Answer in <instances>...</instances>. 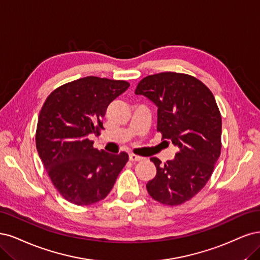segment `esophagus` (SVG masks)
Masks as SVG:
<instances>
[{
  "mask_svg": "<svg viewBox=\"0 0 260 260\" xmlns=\"http://www.w3.org/2000/svg\"><path fill=\"white\" fill-rule=\"evenodd\" d=\"M129 160H131L132 162H139V161L142 160V157L139 156V155H136V154L132 153V154H129Z\"/></svg>",
  "mask_w": 260,
  "mask_h": 260,
  "instance_id": "34e87169",
  "label": "esophagus"
}]
</instances>
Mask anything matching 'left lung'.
<instances>
[{"mask_svg": "<svg viewBox=\"0 0 260 260\" xmlns=\"http://www.w3.org/2000/svg\"><path fill=\"white\" fill-rule=\"evenodd\" d=\"M157 107V131L179 151L161 164L151 157L156 175L149 194L166 205H179L203 189L221 150V115L212 91L188 74L162 72L142 79L136 87Z\"/></svg>", "mask_w": 260, "mask_h": 260, "instance_id": "8db88e82", "label": "left lung"}]
</instances>
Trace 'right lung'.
<instances>
[{
	"mask_svg": "<svg viewBox=\"0 0 260 260\" xmlns=\"http://www.w3.org/2000/svg\"><path fill=\"white\" fill-rule=\"evenodd\" d=\"M129 86L125 81L86 77L58 87L39 115L36 144L57 191L70 203L90 205L111 191L128 154L93 147L108 106Z\"/></svg>",
	"mask_w": 260,
	"mask_h": 260,
	"instance_id": "obj_1",
	"label": "right lung"
}]
</instances>
